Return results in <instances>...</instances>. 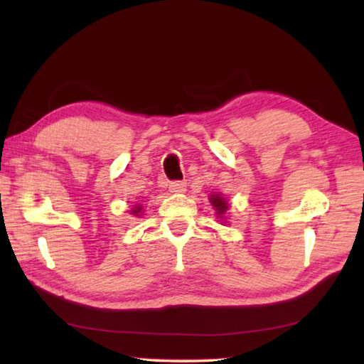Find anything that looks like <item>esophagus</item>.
Masks as SVG:
<instances>
[{"label": "esophagus", "mask_w": 364, "mask_h": 364, "mask_svg": "<svg viewBox=\"0 0 364 364\" xmlns=\"http://www.w3.org/2000/svg\"><path fill=\"white\" fill-rule=\"evenodd\" d=\"M184 191H186V183H183V181L170 183V193L181 194V193H184Z\"/></svg>", "instance_id": "34e87169"}]
</instances>
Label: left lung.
Instances as JSON below:
<instances>
[{"mask_svg": "<svg viewBox=\"0 0 364 364\" xmlns=\"http://www.w3.org/2000/svg\"><path fill=\"white\" fill-rule=\"evenodd\" d=\"M208 202H210V205L215 208V213H217V218L218 221H221V225L228 223V212H230L231 207L230 200H228L221 193H210V196H208Z\"/></svg>", "mask_w": 364, "mask_h": 364, "instance_id": "1", "label": "left lung"}]
</instances>
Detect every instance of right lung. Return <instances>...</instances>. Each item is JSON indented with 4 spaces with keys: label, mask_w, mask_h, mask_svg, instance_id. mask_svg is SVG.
I'll use <instances>...</instances> for the list:
<instances>
[{
    "label": "right lung",
    "mask_w": 364,
    "mask_h": 364,
    "mask_svg": "<svg viewBox=\"0 0 364 364\" xmlns=\"http://www.w3.org/2000/svg\"><path fill=\"white\" fill-rule=\"evenodd\" d=\"M130 213L133 215V217H136V218L143 217V213H144V210H143V205H141V204H134V205L132 207Z\"/></svg>",
    "instance_id": "right-lung-1"
}]
</instances>
